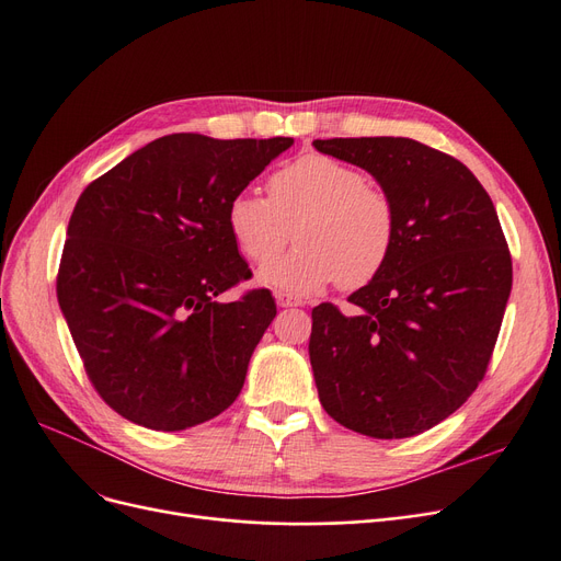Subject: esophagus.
<instances>
[{
    "label": "esophagus",
    "mask_w": 561,
    "mask_h": 561,
    "mask_svg": "<svg viewBox=\"0 0 561 561\" xmlns=\"http://www.w3.org/2000/svg\"><path fill=\"white\" fill-rule=\"evenodd\" d=\"M276 304H278L280 309H287V307H301V299H299V297H293V295L278 293V295H276Z\"/></svg>",
    "instance_id": "obj_1"
}]
</instances>
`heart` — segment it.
<instances>
[{
  "instance_id": "1",
  "label": "heart",
  "mask_w": 561,
  "mask_h": 561,
  "mask_svg": "<svg viewBox=\"0 0 561 561\" xmlns=\"http://www.w3.org/2000/svg\"><path fill=\"white\" fill-rule=\"evenodd\" d=\"M266 196L239 192L227 206V229L243 257L265 264L289 240L300 245L262 268L260 280L309 295L336 280L360 290L377 280L398 243V208L360 168L328 154H301L266 180Z\"/></svg>"
}]
</instances>
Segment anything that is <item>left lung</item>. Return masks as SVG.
Instances as JSON below:
<instances>
[{
  "instance_id": "left-lung-1",
  "label": "left lung",
  "mask_w": 561,
  "mask_h": 561,
  "mask_svg": "<svg viewBox=\"0 0 561 561\" xmlns=\"http://www.w3.org/2000/svg\"><path fill=\"white\" fill-rule=\"evenodd\" d=\"M393 196L398 243L377 280L311 311L309 355L325 412L367 437L400 439L454 414L486 375L513 287L494 203L468 168L410 138L313 140Z\"/></svg>"
}]
</instances>
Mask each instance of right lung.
Listing matches in <instances>:
<instances>
[{"label": "right lung", "instance_id": "obj_1", "mask_svg": "<svg viewBox=\"0 0 561 561\" xmlns=\"http://www.w3.org/2000/svg\"><path fill=\"white\" fill-rule=\"evenodd\" d=\"M290 145L163 135L81 192L56 293L87 377L116 414L184 431L239 398L276 301L266 287L215 299L252 276L227 206Z\"/></svg>", "mask_w": 561, "mask_h": 561}]
</instances>
